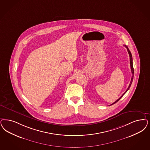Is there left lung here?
<instances>
[{
  "label": "left lung",
  "instance_id": "1",
  "mask_svg": "<svg viewBox=\"0 0 150 150\" xmlns=\"http://www.w3.org/2000/svg\"><path fill=\"white\" fill-rule=\"evenodd\" d=\"M124 46L126 47V48H127V52H128V53H129V61H130V67H131V72H132V78H131V82H130V83H129V87L127 88V89L126 90V91L124 93V94L119 98V99H117L116 101H115L114 103H112L111 105H113L114 103H117L118 101H119V100L120 99V98H121L123 96H124V95L129 90V88H130V86H131V83H132V81H133V79H134V67H133V63H132V54H131V52L129 51V49L128 48V47H127L126 45H124Z\"/></svg>",
  "mask_w": 150,
  "mask_h": 150
}]
</instances>
